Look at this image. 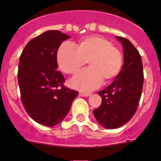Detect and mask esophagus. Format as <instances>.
Here are the masks:
<instances>
[{
  "instance_id": "1",
  "label": "esophagus",
  "mask_w": 161,
  "mask_h": 161,
  "mask_svg": "<svg viewBox=\"0 0 161 161\" xmlns=\"http://www.w3.org/2000/svg\"><path fill=\"white\" fill-rule=\"evenodd\" d=\"M80 96H81V97H88L90 95V93H83V92H80V93H79Z\"/></svg>"
}]
</instances>
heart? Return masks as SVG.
<instances>
[{
  "instance_id": "1",
  "label": "heart",
  "mask_w": 161,
  "mask_h": 161,
  "mask_svg": "<svg viewBox=\"0 0 161 161\" xmlns=\"http://www.w3.org/2000/svg\"><path fill=\"white\" fill-rule=\"evenodd\" d=\"M89 62L85 68L70 81L72 87L91 91L102 85L103 79L110 80L119 75L123 56L120 50L101 36H89L73 45L64 42L57 52V64L66 74H75Z\"/></svg>"
}]
</instances>
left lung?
I'll use <instances>...</instances> for the list:
<instances>
[{
  "instance_id": "8db88e82",
  "label": "left lung",
  "mask_w": 161,
  "mask_h": 161,
  "mask_svg": "<svg viewBox=\"0 0 161 161\" xmlns=\"http://www.w3.org/2000/svg\"><path fill=\"white\" fill-rule=\"evenodd\" d=\"M122 42L124 64L112 84L98 92L102 104L93 110L97 122L107 129H115L133 117L139 105L143 84L141 55L130 40L117 36Z\"/></svg>"
}]
</instances>
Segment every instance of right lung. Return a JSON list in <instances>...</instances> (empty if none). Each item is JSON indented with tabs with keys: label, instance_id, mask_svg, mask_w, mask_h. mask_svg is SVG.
Listing matches in <instances>:
<instances>
[{
	"label": "right lung",
	"instance_id": "obj_1",
	"mask_svg": "<svg viewBox=\"0 0 161 161\" xmlns=\"http://www.w3.org/2000/svg\"><path fill=\"white\" fill-rule=\"evenodd\" d=\"M69 38L59 31H47L31 39L19 59L18 80L25 111L37 123L54 126L70 110L76 90L64 86L57 71V52Z\"/></svg>",
	"mask_w": 161,
	"mask_h": 161
}]
</instances>
